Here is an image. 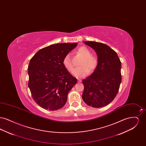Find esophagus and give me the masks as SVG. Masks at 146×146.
<instances>
[{"label": "esophagus", "instance_id": "esophagus-1", "mask_svg": "<svg viewBox=\"0 0 146 146\" xmlns=\"http://www.w3.org/2000/svg\"><path fill=\"white\" fill-rule=\"evenodd\" d=\"M81 82H82V80H81L80 79H78V83H80Z\"/></svg>", "mask_w": 146, "mask_h": 146}]
</instances>
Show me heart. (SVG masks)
Returning <instances> with one entry per match:
<instances>
[{"label": "heart", "instance_id": "obj_1", "mask_svg": "<svg viewBox=\"0 0 146 146\" xmlns=\"http://www.w3.org/2000/svg\"><path fill=\"white\" fill-rule=\"evenodd\" d=\"M77 53L83 57L80 63V67L73 71V75L76 77H84L89 73V70L93 71L95 70L98 64V60L94 56L91 55V52L85 46H81L77 50ZM62 63L64 68L70 72H72L74 66L70 55L65 56L63 59Z\"/></svg>", "mask_w": 146, "mask_h": 146}]
</instances>
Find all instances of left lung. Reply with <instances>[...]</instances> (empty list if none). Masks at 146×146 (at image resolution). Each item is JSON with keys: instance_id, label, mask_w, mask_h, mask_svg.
<instances>
[{"instance_id": "left-lung-1", "label": "left lung", "mask_w": 146, "mask_h": 146, "mask_svg": "<svg viewBox=\"0 0 146 146\" xmlns=\"http://www.w3.org/2000/svg\"><path fill=\"white\" fill-rule=\"evenodd\" d=\"M94 49L98 64L92 74L83 80L82 98L86 104L101 108L110 104L118 94L121 82V62L117 54L101 42H84Z\"/></svg>"}]
</instances>
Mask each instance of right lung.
Instances as JSON below:
<instances>
[{
    "mask_svg": "<svg viewBox=\"0 0 146 146\" xmlns=\"http://www.w3.org/2000/svg\"><path fill=\"white\" fill-rule=\"evenodd\" d=\"M77 43H59L39 50L28 67V87L35 102L42 108L56 111L66 104L68 94L76 83L63 66L64 57Z\"/></svg>",
    "mask_w": 146,
    "mask_h": 146,
    "instance_id": "right-lung-1",
    "label": "right lung"
}]
</instances>
